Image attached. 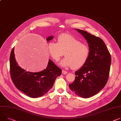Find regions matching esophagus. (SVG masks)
<instances>
[{
	"mask_svg": "<svg viewBox=\"0 0 121 121\" xmlns=\"http://www.w3.org/2000/svg\"><path fill=\"white\" fill-rule=\"evenodd\" d=\"M67 73H68V72L67 71L62 70V74H67Z\"/></svg>",
	"mask_w": 121,
	"mask_h": 121,
	"instance_id": "1",
	"label": "esophagus"
}]
</instances>
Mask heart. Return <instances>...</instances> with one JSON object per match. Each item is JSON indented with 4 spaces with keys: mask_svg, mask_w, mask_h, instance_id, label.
<instances>
[{
    "mask_svg": "<svg viewBox=\"0 0 121 121\" xmlns=\"http://www.w3.org/2000/svg\"><path fill=\"white\" fill-rule=\"evenodd\" d=\"M48 49L51 56L56 61H58L65 53V57L59 63L60 65L65 68L71 67L73 69L83 67L88 58L90 52L88 46L69 34L60 36L57 42L51 41Z\"/></svg>",
    "mask_w": 121,
    "mask_h": 121,
    "instance_id": "obj_1",
    "label": "heart"
}]
</instances>
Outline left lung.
Here are the masks:
<instances>
[{
  "label": "left lung",
  "instance_id": "obj_1",
  "mask_svg": "<svg viewBox=\"0 0 121 121\" xmlns=\"http://www.w3.org/2000/svg\"><path fill=\"white\" fill-rule=\"evenodd\" d=\"M76 30L87 40L90 52L85 65L75 72V79L69 87L76 95L88 98L97 94L106 84L110 70L111 56L101 39L84 30Z\"/></svg>",
  "mask_w": 121,
  "mask_h": 121
}]
</instances>
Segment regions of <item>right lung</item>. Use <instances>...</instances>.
<instances>
[{"instance_id": "right-lung-1", "label": "right lung", "mask_w": 121, "mask_h": 121, "mask_svg": "<svg viewBox=\"0 0 121 121\" xmlns=\"http://www.w3.org/2000/svg\"><path fill=\"white\" fill-rule=\"evenodd\" d=\"M52 36L46 39L48 42ZM13 48L9 57L10 73L12 81L17 88L27 95L36 98L46 94L52 87L56 78L60 76L61 69L50 59L47 68L41 71L31 72L22 69L16 61Z\"/></svg>"}]
</instances>
